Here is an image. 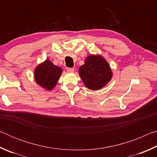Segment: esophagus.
Instances as JSON below:
<instances>
[{"label": "esophagus", "instance_id": "34e87169", "mask_svg": "<svg viewBox=\"0 0 157 157\" xmlns=\"http://www.w3.org/2000/svg\"><path fill=\"white\" fill-rule=\"evenodd\" d=\"M66 70H67L68 73H73L74 71V68H66Z\"/></svg>", "mask_w": 157, "mask_h": 157}]
</instances>
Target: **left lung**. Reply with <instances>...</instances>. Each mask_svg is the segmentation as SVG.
<instances>
[{"label":"left lung","instance_id":"1","mask_svg":"<svg viewBox=\"0 0 157 157\" xmlns=\"http://www.w3.org/2000/svg\"><path fill=\"white\" fill-rule=\"evenodd\" d=\"M78 72L85 86L94 91L103 88L113 75L107 61L99 54L89 55Z\"/></svg>","mask_w":157,"mask_h":157}]
</instances>
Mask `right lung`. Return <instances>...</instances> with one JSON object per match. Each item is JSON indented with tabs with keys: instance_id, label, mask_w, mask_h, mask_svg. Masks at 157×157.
I'll return each mask as SVG.
<instances>
[{
	"instance_id": "1",
	"label": "right lung",
	"mask_w": 157,
	"mask_h": 157,
	"mask_svg": "<svg viewBox=\"0 0 157 157\" xmlns=\"http://www.w3.org/2000/svg\"><path fill=\"white\" fill-rule=\"evenodd\" d=\"M62 72V68L53 64L50 60L46 59L34 69V78L36 83L42 89L50 91L56 86Z\"/></svg>"
}]
</instances>
